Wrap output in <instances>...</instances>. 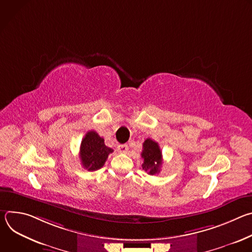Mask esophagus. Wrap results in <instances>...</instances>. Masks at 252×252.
<instances>
[{"mask_svg": "<svg viewBox=\"0 0 252 252\" xmlns=\"http://www.w3.org/2000/svg\"><path fill=\"white\" fill-rule=\"evenodd\" d=\"M118 151H119V153H121V154H126L127 151H128V147H127L126 145H120V146L118 147Z\"/></svg>", "mask_w": 252, "mask_h": 252, "instance_id": "1", "label": "esophagus"}]
</instances>
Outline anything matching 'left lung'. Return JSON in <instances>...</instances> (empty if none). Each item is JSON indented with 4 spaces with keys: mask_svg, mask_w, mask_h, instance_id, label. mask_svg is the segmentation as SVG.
<instances>
[{
    "mask_svg": "<svg viewBox=\"0 0 252 252\" xmlns=\"http://www.w3.org/2000/svg\"><path fill=\"white\" fill-rule=\"evenodd\" d=\"M142 149L140 154L143 158L142 169L151 175L158 173L162 164V156L158 143L151 138H147L142 143Z\"/></svg>",
    "mask_w": 252,
    "mask_h": 252,
    "instance_id": "1",
    "label": "left lung"
}]
</instances>
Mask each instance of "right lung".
Wrapping results in <instances>:
<instances>
[{
  "label": "right lung",
  "instance_id": "add662e5",
  "mask_svg": "<svg viewBox=\"0 0 252 252\" xmlns=\"http://www.w3.org/2000/svg\"><path fill=\"white\" fill-rule=\"evenodd\" d=\"M114 152L104 145V139L94 130L86 133L80 148V158L84 168L94 171L103 166L107 157Z\"/></svg>",
  "mask_w": 252,
  "mask_h": 252
}]
</instances>
